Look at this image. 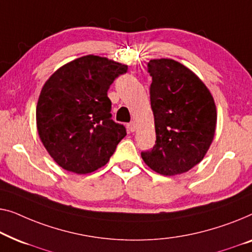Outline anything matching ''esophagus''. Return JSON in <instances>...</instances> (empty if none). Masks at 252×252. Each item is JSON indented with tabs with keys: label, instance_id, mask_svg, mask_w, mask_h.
<instances>
[{
	"label": "esophagus",
	"instance_id": "34e87169",
	"mask_svg": "<svg viewBox=\"0 0 252 252\" xmlns=\"http://www.w3.org/2000/svg\"><path fill=\"white\" fill-rule=\"evenodd\" d=\"M127 129H129V131H131V132H133V131L136 130V123L134 122L127 123Z\"/></svg>",
	"mask_w": 252,
	"mask_h": 252
}]
</instances>
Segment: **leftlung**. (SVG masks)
I'll return each mask as SVG.
<instances>
[{"label":"left lung","instance_id":"obj_1","mask_svg":"<svg viewBox=\"0 0 252 252\" xmlns=\"http://www.w3.org/2000/svg\"><path fill=\"white\" fill-rule=\"evenodd\" d=\"M147 72L157 141L141 158L162 176L187 172L203 160L214 140V97L195 73L173 59L150 60Z\"/></svg>","mask_w":252,"mask_h":252}]
</instances>
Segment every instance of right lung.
I'll use <instances>...</instances> for the list:
<instances>
[{"label":"right lung","instance_id":"add662e5","mask_svg":"<svg viewBox=\"0 0 252 252\" xmlns=\"http://www.w3.org/2000/svg\"><path fill=\"white\" fill-rule=\"evenodd\" d=\"M127 66L88 55L65 63L42 88L36 106L40 139L55 162L86 175L104 166L126 136L112 118L107 91Z\"/></svg>","mask_w":252,"mask_h":252}]
</instances>
